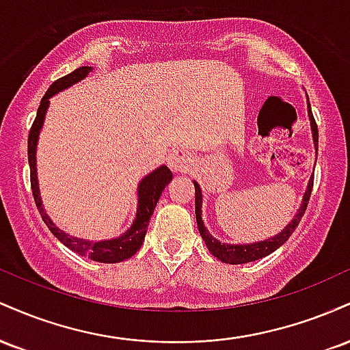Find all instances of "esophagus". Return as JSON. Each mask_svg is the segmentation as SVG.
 <instances>
[{
  "label": "esophagus",
  "instance_id": "1",
  "mask_svg": "<svg viewBox=\"0 0 350 350\" xmlns=\"http://www.w3.org/2000/svg\"><path fill=\"white\" fill-rule=\"evenodd\" d=\"M167 159H170V166L174 171H187L189 163H191V158H189L187 151H183V150L172 151L171 154L167 156Z\"/></svg>",
  "mask_w": 350,
  "mask_h": 350
}]
</instances>
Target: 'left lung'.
Instances as JSON below:
<instances>
[{"instance_id":"left-lung-1","label":"left lung","mask_w":350,"mask_h":350,"mask_svg":"<svg viewBox=\"0 0 350 350\" xmlns=\"http://www.w3.org/2000/svg\"><path fill=\"white\" fill-rule=\"evenodd\" d=\"M309 102V100H308ZM309 105V103H308ZM309 120H311V128H312V138H314V144L317 148V139H319V135H317V124H316V120L314 116H312V111H311V105H309ZM312 183H314V178L309 180L308 184V191L306 194H304L303 198V204H301V208L298 211V214L295 215V219L291 220V224L284 228L281 234H278L276 237H273V239H268V240H263V242H258V243H252V245H227V243H220L219 240L214 239L208 232L206 230V227H204V222H202V217H200V207H202V194H200V189H199V184L194 183V187H196V220H198V227H199V232L200 235H202L204 242H206L208 252L212 253V255L215 256V258H219L220 262H226V263H230V265H240V263H248V262H255V260H260L263 258V256L270 255L276 250V248H280L281 245L286 242L288 239H290L293 232L296 230V227L299 226L301 219H303L304 212H306L308 208V202H309V198H311V192H312Z\"/></svg>"}]
</instances>
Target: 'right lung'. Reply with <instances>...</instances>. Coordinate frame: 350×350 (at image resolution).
Returning a JSON list of instances; mask_svg holds the SVG:
<instances>
[{
	"instance_id": "right-lung-1",
	"label": "right lung",
	"mask_w": 350,
	"mask_h": 350,
	"mask_svg": "<svg viewBox=\"0 0 350 350\" xmlns=\"http://www.w3.org/2000/svg\"><path fill=\"white\" fill-rule=\"evenodd\" d=\"M90 70L92 67H79V69L70 72V74L57 79L49 87V90L46 92V95H44L41 100V105L38 108V115H36L33 126H31L29 130V136H27V159H29L31 167V191H33L34 202L36 206H38V211L42 217L44 224L49 227L52 234L57 237L66 247H69L72 252L79 253V255L88 256L90 260H95V262L118 263L130 258V256H133L135 253L142 248L144 235H146L148 226H150V219L152 212H154L156 204H158L159 198H161L164 187H166L167 183L172 179V172L170 171V167H158V170L152 171L151 174H148L146 178L139 183L138 212H136V219L130 230L124 232V234L122 237H118V239L102 240V242H88V240L70 237L67 235L66 232L59 230V228L52 224V220L47 217L46 212H44L41 198H39L38 178H36V143H38L39 131H41L42 128L44 115H46L47 107H49V97H52L55 92L70 87L72 83L82 80Z\"/></svg>"
}]
</instances>
